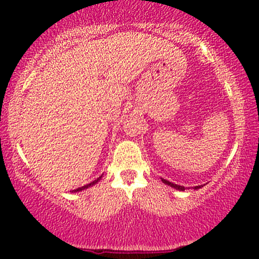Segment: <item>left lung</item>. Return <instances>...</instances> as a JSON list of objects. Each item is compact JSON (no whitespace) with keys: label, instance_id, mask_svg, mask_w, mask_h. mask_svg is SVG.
Wrapping results in <instances>:
<instances>
[{"label":"left lung","instance_id":"obj_1","mask_svg":"<svg viewBox=\"0 0 259 259\" xmlns=\"http://www.w3.org/2000/svg\"><path fill=\"white\" fill-rule=\"evenodd\" d=\"M162 181L163 183L165 184V185H169V186H171V187H174V189H177V190H180V191H184V190H185V186H180V185H177V184H173V183H170V181H168V180H164V179H162ZM201 186H195L194 189H200Z\"/></svg>","mask_w":259,"mask_h":259}]
</instances>
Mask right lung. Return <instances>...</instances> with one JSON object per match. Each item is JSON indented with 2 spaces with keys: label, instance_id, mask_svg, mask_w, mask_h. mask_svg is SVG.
<instances>
[{
  "label": "right lung",
  "instance_id": "obj_1",
  "mask_svg": "<svg viewBox=\"0 0 259 259\" xmlns=\"http://www.w3.org/2000/svg\"><path fill=\"white\" fill-rule=\"evenodd\" d=\"M101 178H102V175H101L100 178H97L96 180H94L92 181V183H90V184H88V185H84V186H81V187H78V189H75V190H73V192H79V191H82V190H85V189H88V187H90V186H94L95 184H97L99 183V181L101 180Z\"/></svg>",
  "mask_w": 259,
  "mask_h": 259
}]
</instances>
